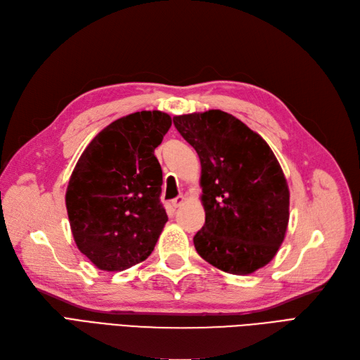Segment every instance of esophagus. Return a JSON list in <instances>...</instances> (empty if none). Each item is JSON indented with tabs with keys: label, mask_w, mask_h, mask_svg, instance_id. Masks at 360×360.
Wrapping results in <instances>:
<instances>
[{
	"label": "esophagus",
	"mask_w": 360,
	"mask_h": 360,
	"mask_svg": "<svg viewBox=\"0 0 360 360\" xmlns=\"http://www.w3.org/2000/svg\"><path fill=\"white\" fill-rule=\"evenodd\" d=\"M184 202H185V197H184V195H178L176 199L172 200V206H173V207H179V206L184 205Z\"/></svg>",
	"instance_id": "esophagus-1"
}]
</instances>
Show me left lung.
<instances>
[{
	"label": "left lung",
	"mask_w": 360,
	"mask_h": 360,
	"mask_svg": "<svg viewBox=\"0 0 360 360\" xmlns=\"http://www.w3.org/2000/svg\"><path fill=\"white\" fill-rule=\"evenodd\" d=\"M200 158L205 224L199 256L219 271L248 275L268 264L288 226L290 191L271 146L242 121L212 109L173 117Z\"/></svg>",
	"instance_id": "8db88e82"
}]
</instances>
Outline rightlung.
Segmentation results:
<instances>
[{
  "instance_id": "right-lung-1",
  "label": "right lung",
  "mask_w": 360,
  "mask_h": 360,
  "mask_svg": "<svg viewBox=\"0 0 360 360\" xmlns=\"http://www.w3.org/2000/svg\"><path fill=\"white\" fill-rule=\"evenodd\" d=\"M170 125L165 112L130 113L103 129L77 160L65 191L68 221L79 251L101 271L146 260L167 223L154 149Z\"/></svg>"
}]
</instances>
